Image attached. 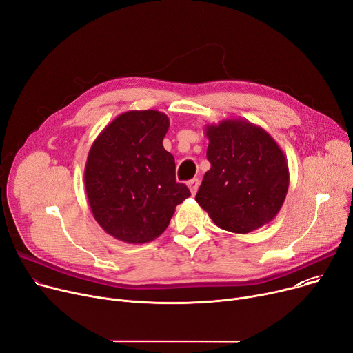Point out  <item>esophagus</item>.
Wrapping results in <instances>:
<instances>
[{"label": "esophagus", "mask_w": 353, "mask_h": 353, "mask_svg": "<svg viewBox=\"0 0 353 353\" xmlns=\"http://www.w3.org/2000/svg\"><path fill=\"white\" fill-rule=\"evenodd\" d=\"M187 185H189V189L192 192V194L194 196L199 190V185H200V180L199 179H192L189 183H187Z\"/></svg>", "instance_id": "34e87169"}]
</instances>
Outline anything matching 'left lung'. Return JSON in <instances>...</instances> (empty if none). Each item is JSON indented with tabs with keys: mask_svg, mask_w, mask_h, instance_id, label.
Returning a JSON list of instances; mask_svg holds the SVG:
<instances>
[{
	"mask_svg": "<svg viewBox=\"0 0 353 353\" xmlns=\"http://www.w3.org/2000/svg\"><path fill=\"white\" fill-rule=\"evenodd\" d=\"M207 159L196 201L213 223L247 234L275 219L284 204L290 170L284 152L261 126L244 119L205 125Z\"/></svg>",
	"mask_w": 353,
	"mask_h": 353,
	"instance_id": "obj_1",
	"label": "left lung"
}]
</instances>
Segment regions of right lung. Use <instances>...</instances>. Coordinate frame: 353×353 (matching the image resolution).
Listing matches in <instances>:
<instances>
[{
	"instance_id": "1",
	"label": "right lung",
	"mask_w": 353,
	"mask_h": 353,
	"mask_svg": "<svg viewBox=\"0 0 353 353\" xmlns=\"http://www.w3.org/2000/svg\"><path fill=\"white\" fill-rule=\"evenodd\" d=\"M166 113L129 110L116 116L92 143L85 190L98 224L116 240L143 244L168 228L177 204L190 196L176 181V163L163 148Z\"/></svg>"
}]
</instances>
